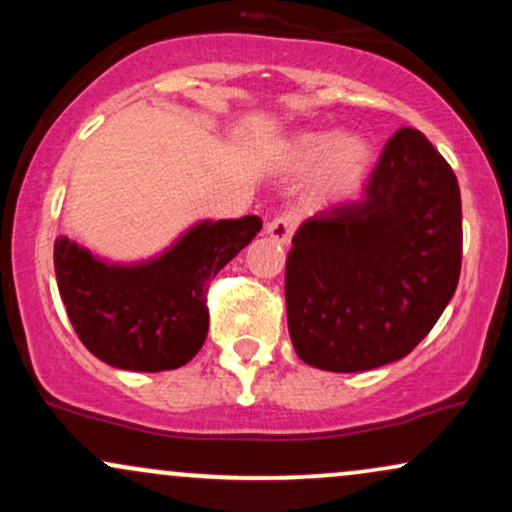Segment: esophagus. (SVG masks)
<instances>
[{
	"label": "esophagus",
	"mask_w": 512,
	"mask_h": 512,
	"mask_svg": "<svg viewBox=\"0 0 512 512\" xmlns=\"http://www.w3.org/2000/svg\"><path fill=\"white\" fill-rule=\"evenodd\" d=\"M267 233L274 240H279V243L289 245L291 238H293V233H296V219H293L291 214L274 216V219L267 223Z\"/></svg>",
	"instance_id": "obj_1"
}]
</instances>
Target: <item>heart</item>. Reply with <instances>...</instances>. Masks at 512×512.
Returning a JSON list of instances; mask_svg holds the SVG:
<instances>
[{
	"label": "heart",
	"instance_id": "1",
	"mask_svg": "<svg viewBox=\"0 0 512 512\" xmlns=\"http://www.w3.org/2000/svg\"><path fill=\"white\" fill-rule=\"evenodd\" d=\"M284 161L293 170L313 165L310 192L315 199H342L361 185L373 163V146L358 134L303 132L284 146Z\"/></svg>",
	"mask_w": 512,
	"mask_h": 512
}]
</instances>
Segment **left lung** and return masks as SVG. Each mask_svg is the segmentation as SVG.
<instances>
[{"label":"left lung","instance_id":"obj_1","mask_svg":"<svg viewBox=\"0 0 512 512\" xmlns=\"http://www.w3.org/2000/svg\"><path fill=\"white\" fill-rule=\"evenodd\" d=\"M462 199L450 163L419 129L385 144L361 199L317 211L286 257L296 354L332 373L407 356L457 289Z\"/></svg>","mask_w":512,"mask_h":512}]
</instances>
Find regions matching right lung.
<instances>
[{
	"label": "right lung",
	"mask_w": 512,
	"mask_h": 512,
	"mask_svg": "<svg viewBox=\"0 0 512 512\" xmlns=\"http://www.w3.org/2000/svg\"><path fill=\"white\" fill-rule=\"evenodd\" d=\"M260 228V216L202 223L142 267H108L57 238V289L81 344L115 368L158 373L185 366L207 339L209 281Z\"/></svg>",
	"instance_id": "1"
}]
</instances>
